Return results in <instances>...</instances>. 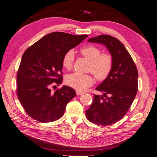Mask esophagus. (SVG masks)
<instances>
[{
	"label": "esophagus",
	"instance_id": "34e87169",
	"mask_svg": "<svg viewBox=\"0 0 157 157\" xmlns=\"http://www.w3.org/2000/svg\"><path fill=\"white\" fill-rule=\"evenodd\" d=\"M84 92H81V91H79V90H76V94L78 96H80V95H82L84 94Z\"/></svg>",
	"mask_w": 157,
	"mask_h": 157
}]
</instances>
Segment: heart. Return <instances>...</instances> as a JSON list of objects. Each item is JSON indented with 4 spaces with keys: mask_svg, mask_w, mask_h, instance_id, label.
<instances>
[{
    "mask_svg": "<svg viewBox=\"0 0 157 157\" xmlns=\"http://www.w3.org/2000/svg\"><path fill=\"white\" fill-rule=\"evenodd\" d=\"M79 52L90 61L88 71L92 72L98 80L102 81L108 78L113 66V59L111 54L101 53V50L94 45L84 46L80 48ZM73 61L74 52L72 50H69L63 56L62 65L66 69H71ZM65 83L79 91H83L93 84L94 78L91 74L75 72L66 76Z\"/></svg>",
    "mask_w": 157,
    "mask_h": 157,
    "instance_id": "heart-1",
    "label": "heart"
}]
</instances>
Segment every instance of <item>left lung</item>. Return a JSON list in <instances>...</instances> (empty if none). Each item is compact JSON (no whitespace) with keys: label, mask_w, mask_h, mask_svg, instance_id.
Wrapping results in <instances>:
<instances>
[{"label":"left lung","mask_w":157,"mask_h":157,"mask_svg":"<svg viewBox=\"0 0 157 157\" xmlns=\"http://www.w3.org/2000/svg\"><path fill=\"white\" fill-rule=\"evenodd\" d=\"M88 41L104 44L113 56V66L108 78L96 88L104 94H94L86 115L95 124L111 125L124 117L134 101L138 92V69L128 50L116 38L103 34Z\"/></svg>","instance_id":"8db88e82"}]
</instances>
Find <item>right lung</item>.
<instances>
[{
  "label": "right lung",
  "mask_w": 157,
  "mask_h": 157,
  "mask_svg": "<svg viewBox=\"0 0 157 157\" xmlns=\"http://www.w3.org/2000/svg\"><path fill=\"white\" fill-rule=\"evenodd\" d=\"M87 37L52 32L26 49L17 75V94L30 117L48 123L64 115L67 103L76 96L75 91L66 86L54 92L51 88L62 82L63 55Z\"/></svg>",
  "instance_id": "right-lung-1"
}]
</instances>
